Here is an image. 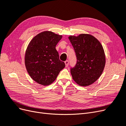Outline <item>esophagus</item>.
<instances>
[{"instance_id": "esophagus-1", "label": "esophagus", "mask_w": 126, "mask_h": 126, "mask_svg": "<svg viewBox=\"0 0 126 126\" xmlns=\"http://www.w3.org/2000/svg\"><path fill=\"white\" fill-rule=\"evenodd\" d=\"M64 63H65L66 67H67L68 66V64H69V61L66 60V61H65V62H64Z\"/></svg>"}]
</instances>
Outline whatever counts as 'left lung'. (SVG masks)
<instances>
[{
  "instance_id": "left-lung-1",
  "label": "left lung",
  "mask_w": 126,
  "mask_h": 126,
  "mask_svg": "<svg viewBox=\"0 0 126 126\" xmlns=\"http://www.w3.org/2000/svg\"><path fill=\"white\" fill-rule=\"evenodd\" d=\"M69 38L75 50L77 63L70 69L74 80L81 86L93 84L104 69L106 57L102 46L89 34L82 33Z\"/></svg>"
}]
</instances>
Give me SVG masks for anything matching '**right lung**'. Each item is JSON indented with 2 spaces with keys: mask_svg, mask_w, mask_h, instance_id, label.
Here are the masks:
<instances>
[{
  "mask_svg": "<svg viewBox=\"0 0 126 126\" xmlns=\"http://www.w3.org/2000/svg\"><path fill=\"white\" fill-rule=\"evenodd\" d=\"M62 38V35L43 32L33 38L26 49V69L33 80L40 85H50L65 67L64 62L60 60L56 49Z\"/></svg>",
  "mask_w": 126,
  "mask_h": 126,
  "instance_id": "1",
  "label": "right lung"
}]
</instances>
